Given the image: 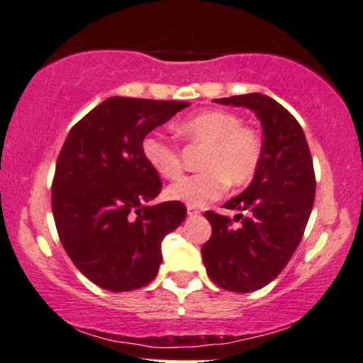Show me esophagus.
Listing matches in <instances>:
<instances>
[{
  "mask_svg": "<svg viewBox=\"0 0 363 363\" xmlns=\"http://www.w3.org/2000/svg\"><path fill=\"white\" fill-rule=\"evenodd\" d=\"M199 213L201 211L196 206H191V204H189V206H187V215H189V216H198Z\"/></svg>",
  "mask_w": 363,
  "mask_h": 363,
  "instance_id": "obj_1",
  "label": "esophagus"
}]
</instances>
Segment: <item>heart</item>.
Returning a JSON list of instances; mask_svg holds the SVG:
<instances>
[{
    "instance_id": "heart-1",
    "label": "heart",
    "mask_w": 363,
    "mask_h": 363,
    "mask_svg": "<svg viewBox=\"0 0 363 363\" xmlns=\"http://www.w3.org/2000/svg\"><path fill=\"white\" fill-rule=\"evenodd\" d=\"M182 135L206 145L199 160L203 172L177 179L165 196L191 206H203L223 194L226 184L242 187L255 176L262 159V143L253 130L242 126L235 113L206 110L179 125ZM142 155L157 176L174 179L181 172L177 147L162 133L152 132L142 140Z\"/></svg>"
}]
</instances>
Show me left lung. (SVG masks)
Instances as JSON below:
<instances>
[{
	"label": "left lung",
	"mask_w": 363,
	"mask_h": 363,
	"mask_svg": "<svg viewBox=\"0 0 363 363\" xmlns=\"http://www.w3.org/2000/svg\"><path fill=\"white\" fill-rule=\"evenodd\" d=\"M255 113L264 132L262 159L242 194L225 203L237 215L204 213L211 238L201 248L209 279L233 292H252L272 282L298 248L314 203L313 160L303 128L276 99L260 93L215 99Z\"/></svg>",
	"instance_id": "left-lung-1"
}]
</instances>
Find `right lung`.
I'll return each instance as SVG.
<instances>
[{
	"label": "right lung",
	"instance_id": "right-lung-1",
	"mask_svg": "<svg viewBox=\"0 0 363 363\" xmlns=\"http://www.w3.org/2000/svg\"><path fill=\"white\" fill-rule=\"evenodd\" d=\"M187 101L108 98L65 138L52 184V213L64 250L96 286L113 292L152 282L162 240L186 218L179 201L148 204L162 184L142 140Z\"/></svg>",
	"mask_w": 363,
	"mask_h": 363
}]
</instances>
